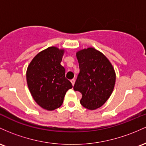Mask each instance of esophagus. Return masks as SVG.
<instances>
[{
	"instance_id": "obj_1",
	"label": "esophagus",
	"mask_w": 146,
	"mask_h": 146,
	"mask_svg": "<svg viewBox=\"0 0 146 146\" xmlns=\"http://www.w3.org/2000/svg\"><path fill=\"white\" fill-rule=\"evenodd\" d=\"M70 81H71V83H72V86H74V83H75V79H72Z\"/></svg>"
}]
</instances>
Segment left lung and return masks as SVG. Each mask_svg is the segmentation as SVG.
<instances>
[{
    "mask_svg": "<svg viewBox=\"0 0 146 146\" xmlns=\"http://www.w3.org/2000/svg\"><path fill=\"white\" fill-rule=\"evenodd\" d=\"M80 72L74 86L81 93L80 103L88 110L101 107L114 90L116 75L108 59L92 47L76 53Z\"/></svg>",
    "mask_w": 146,
    "mask_h": 146,
    "instance_id": "1",
    "label": "left lung"
}]
</instances>
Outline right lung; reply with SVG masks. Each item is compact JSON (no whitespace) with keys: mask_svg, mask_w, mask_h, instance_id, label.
<instances>
[{"mask_svg":"<svg viewBox=\"0 0 146 146\" xmlns=\"http://www.w3.org/2000/svg\"><path fill=\"white\" fill-rule=\"evenodd\" d=\"M63 50L50 47L36 56L27 70L31 94L42 108L54 110L61 106L66 92L72 88L60 65Z\"/></svg>","mask_w":146,"mask_h":146,"instance_id":"add662e5","label":"right lung"}]
</instances>
